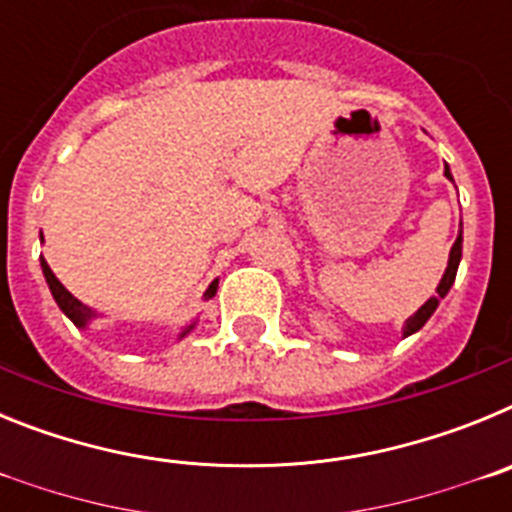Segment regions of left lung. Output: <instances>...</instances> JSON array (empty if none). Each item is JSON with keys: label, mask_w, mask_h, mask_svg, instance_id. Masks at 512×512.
<instances>
[{"label": "left lung", "mask_w": 512, "mask_h": 512, "mask_svg": "<svg viewBox=\"0 0 512 512\" xmlns=\"http://www.w3.org/2000/svg\"><path fill=\"white\" fill-rule=\"evenodd\" d=\"M443 176H446V179H451V182H454V176H451L449 166L443 169ZM459 261H461V233H459V238H456L454 246H451L449 266H446V271H443L441 282H438L436 295H433L431 300L425 302V305L420 307V310L415 312V315H410V318L405 320V328H402V338H408V336H413V333H418V330L423 328L425 323H428V318H431L433 312H436V307L441 305L443 297L449 295L451 284H454V279H456V269H459Z\"/></svg>", "instance_id": "1"}]
</instances>
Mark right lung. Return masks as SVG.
<instances>
[{"label": "right lung", "mask_w": 512, "mask_h": 512, "mask_svg": "<svg viewBox=\"0 0 512 512\" xmlns=\"http://www.w3.org/2000/svg\"><path fill=\"white\" fill-rule=\"evenodd\" d=\"M40 241H43V235H40ZM40 266H43V277H45V282H48V287H51V295H53V300H56V305L61 307V312L63 315H66V318L71 320V323L76 325V328H87L89 323H92L94 318H99L97 315V310H92V307H87L84 305V302H79L76 300L74 295H71L69 289L63 287L61 282H58L56 279V274H53L51 271V266H48V261L43 259V256H40ZM215 292H217V279L215 282L210 284V287H207V292H205V300H212V297H215ZM194 325L197 323H192V325H187V328L182 330V333H179V338H184L189 333V330L194 328Z\"/></svg>", "instance_id": "obj_1"}]
</instances>
